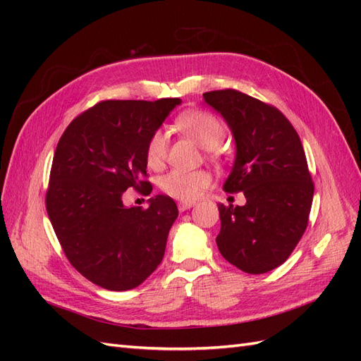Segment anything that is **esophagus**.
<instances>
[{
	"mask_svg": "<svg viewBox=\"0 0 361 361\" xmlns=\"http://www.w3.org/2000/svg\"><path fill=\"white\" fill-rule=\"evenodd\" d=\"M192 206H194V202H180V203L178 204V207H179V211H180V212H185L187 209H191Z\"/></svg>",
	"mask_w": 361,
	"mask_h": 361,
	"instance_id": "1",
	"label": "esophagus"
}]
</instances>
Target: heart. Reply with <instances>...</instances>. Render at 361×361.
Returning <instances> with one entry per match:
<instances>
[{
  "label": "heart",
  "mask_w": 361,
  "mask_h": 361,
  "mask_svg": "<svg viewBox=\"0 0 361 361\" xmlns=\"http://www.w3.org/2000/svg\"><path fill=\"white\" fill-rule=\"evenodd\" d=\"M176 126L200 147L214 152L221 145L226 129L215 116L206 111H187L178 117ZM167 154V137L162 130L150 137L146 149V162L150 169H159ZM211 174L206 170H171L164 174L161 188L173 199L190 202L209 187Z\"/></svg>",
  "instance_id": "b5f03b06"
}]
</instances>
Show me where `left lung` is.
I'll list each match as a JSON object with an SVG mask.
<instances>
[{
	"instance_id": "obj_1",
	"label": "left lung",
	"mask_w": 361,
	"mask_h": 361,
	"mask_svg": "<svg viewBox=\"0 0 361 361\" xmlns=\"http://www.w3.org/2000/svg\"><path fill=\"white\" fill-rule=\"evenodd\" d=\"M235 140V162L226 192H244V206L218 204L221 256L248 274L285 262L307 227L313 182L301 140L277 108L238 90L203 93Z\"/></svg>"
}]
</instances>
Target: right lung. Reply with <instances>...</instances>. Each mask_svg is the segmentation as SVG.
I'll list each match as a JSON object with an SVG mask.
<instances>
[{
  "label": "right lung",
  "mask_w": 361,
  "mask_h": 361,
  "mask_svg": "<svg viewBox=\"0 0 361 361\" xmlns=\"http://www.w3.org/2000/svg\"><path fill=\"white\" fill-rule=\"evenodd\" d=\"M179 97L104 101L72 120L54 154L47 211L64 255L87 280L108 290L140 286L166 253L178 206L150 197L147 209L125 206L123 192L147 188L150 137Z\"/></svg>",
  "instance_id": "right-lung-1"
}]
</instances>
